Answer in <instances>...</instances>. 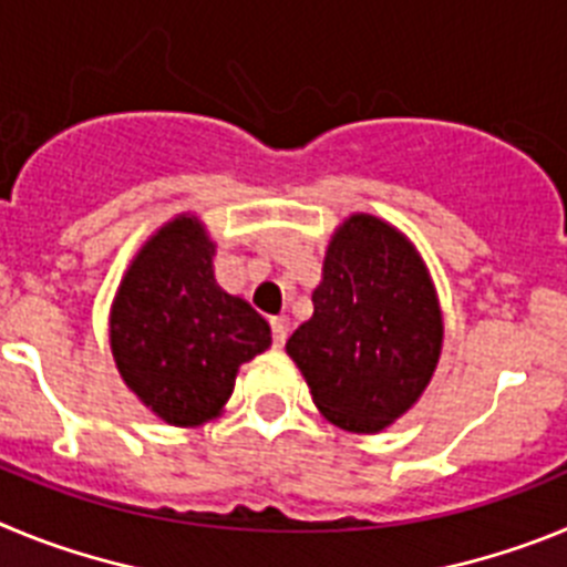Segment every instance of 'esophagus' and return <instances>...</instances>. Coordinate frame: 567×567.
Instances as JSON below:
<instances>
[{
  "mask_svg": "<svg viewBox=\"0 0 567 567\" xmlns=\"http://www.w3.org/2000/svg\"><path fill=\"white\" fill-rule=\"evenodd\" d=\"M269 327H272V343L275 349L287 343V318H272L269 320Z\"/></svg>",
  "mask_w": 567,
  "mask_h": 567,
  "instance_id": "obj_1",
  "label": "esophagus"
}]
</instances>
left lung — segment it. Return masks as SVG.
<instances>
[{"instance_id": "obj_1", "label": "left lung", "mask_w": 567, "mask_h": 567, "mask_svg": "<svg viewBox=\"0 0 567 567\" xmlns=\"http://www.w3.org/2000/svg\"><path fill=\"white\" fill-rule=\"evenodd\" d=\"M312 318L287 340L329 423L378 434L417 403L437 369L443 315L412 240L374 215L332 235Z\"/></svg>"}]
</instances>
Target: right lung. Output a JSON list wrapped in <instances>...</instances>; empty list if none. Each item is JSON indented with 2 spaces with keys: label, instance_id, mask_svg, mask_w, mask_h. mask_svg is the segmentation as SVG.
Returning <instances> with one entry per match:
<instances>
[{
  "label": "right lung",
  "instance_id": "add662e5",
  "mask_svg": "<svg viewBox=\"0 0 567 567\" xmlns=\"http://www.w3.org/2000/svg\"><path fill=\"white\" fill-rule=\"evenodd\" d=\"M215 244L178 215L138 249L110 309V349L124 383L169 425L218 417L240 363L272 343L269 323L213 275Z\"/></svg>",
  "mask_w": 567,
  "mask_h": 567
}]
</instances>
